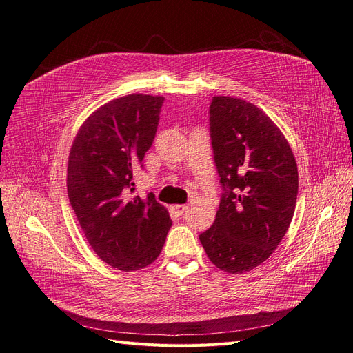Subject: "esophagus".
Here are the masks:
<instances>
[{"instance_id":"obj_1","label":"esophagus","mask_w":353,"mask_h":353,"mask_svg":"<svg viewBox=\"0 0 353 353\" xmlns=\"http://www.w3.org/2000/svg\"><path fill=\"white\" fill-rule=\"evenodd\" d=\"M187 209H188L187 205H174V206H172L174 213H175V215H178V216L183 215V213H184Z\"/></svg>"}]
</instances>
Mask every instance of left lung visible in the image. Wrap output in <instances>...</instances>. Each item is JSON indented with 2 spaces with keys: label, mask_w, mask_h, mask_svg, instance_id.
Returning <instances> with one entry per match:
<instances>
[{
  "label": "left lung",
  "mask_w": 353,
  "mask_h": 353,
  "mask_svg": "<svg viewBox=\"0 0 353 353\" xmlns=\"http://www.w3.org/2000/svg\"><path fill=\"white\" fill-rule=\"evenodd\" d=\"M209 130L222 194L199 239L219 270L244 274L270 258L290 225L297 165L281 131L252 103L213 97Z\"/></svg>",
  "instance_id": "8db88e82"
}]
</instances>
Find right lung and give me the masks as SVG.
<instances>
[{
    "instance_id": "right-lung-1",
    "label": "right lung",
    "mask_w": 353,
    "mask_h": 353,
    "mask_svg": "<svg viewBox=\"0 0 353 353\" xmlns=\"http://www.w3.org/2000/svg\"><path fill=\"white\" fill-rule=\"evenodd\" d=\"M163 101L131 94L101 105L69 154L68 194L85 237L101 261L126 272L157 259L172 225L152 193L134 194L132 179L153 144Z\"/></svg>"
}]
</instances>
